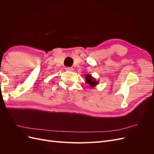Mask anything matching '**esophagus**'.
Returning a JSON list of instances; mask_svg holds the SVG:
<instances>
[{"label": "esophagus", "mask_w": 154, "mask_h": 154, "mask_svg": "<svg viewBox=\"0 0 154 154\" xmlns=\"http://www.w3.org/2000/svg\"><path fill=\"white\" fill-rule=\"evenodd\" d=\"M66 70L67 71H73V69L72 67H66Z\"/></svg>", "instance_id": "esophagus-1"}]
</instances>
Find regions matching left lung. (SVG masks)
<instances>
[{"instance_id":"left-lung-1","label":"left lung","mask_w":154,"mask_h":154,"mask_svg":"<svg viewBox=\"0 0 154 154\" xmlns=\"http://www.w3.org/2000/svg\"><path fill=\"white\" fill-rule=\"evenodd\" d=\"M84 76L85 77L86 83L87 84L89 85L92 88L96 87L99 83V82L96 81V79L94 77H92L91 74H85Z\"/></svg>"}]
</instances>
